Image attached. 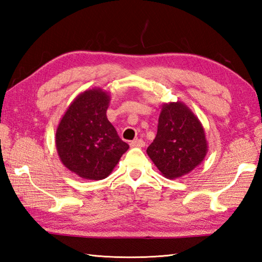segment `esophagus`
Masks as SVG:
<instances>
[{"label":"esophagus","mask_w":262,"mask_h":262,"mask_svg":"<svg viewBox=\"0 0 262 262\" xmlns=\"http://www.w3.org/2000/svg\"><path fill=\"white\" fill-rule=\"evenodd\" d=\"M129 144L133 147H143L144 145H145V142H144L142 138H136V140L132 141Z\"/></svg>","instance_id":"esophagus-1"}]
</instances>
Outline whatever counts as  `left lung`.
Masks as SVG:
<instances>
[{
	"label": "left lung",
	"mask_w": 262,
	"mask_h": 262,
	"mask_svg": "<svg viewBox=\"0 0 262 262\" xmlns=\"http://www.w3.org/2000/svg\"><path fill=\"white\" fill-rule=\"evenodd\" d=\"M146 152L165 178H180L202 163L207 154L205 130L186 104L165 103L159 117L157 136Z\"/></svg>",
	"instance_id": "1"
}]
</instances>
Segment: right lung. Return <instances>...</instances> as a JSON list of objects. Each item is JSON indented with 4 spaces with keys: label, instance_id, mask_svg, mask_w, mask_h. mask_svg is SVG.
<instances>
[{
    "label": "right lung",
    "instance_id": "obj_1",
    "mask_svg": "<svg viewBox=\"0 0 262 262\" xmlns=\"http://www.w3.org/2000/svg\"><path fill=\"white\" fill-rule=\"evenodd\" d=\"M110 97L101 89L86 90L70 104L56 130L62 163L89 180L107 178L129 145L107 118Z\"/></svg>",
    "mask_w": 262,
    "mask_h": 262
}]
</instances>
